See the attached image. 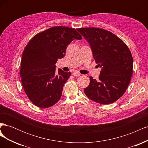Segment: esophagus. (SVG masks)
Segmentation results:
<instances>
[{
    "label": "esophagus",
    "mask_w": 148,
    "mask_h": 148,
    "mask_svg": "<svg viewBox=\"0 0 148 148\" xmlns=\"http://www.w3.org/2000/svg\"><path fill=\"white\" fill-rule=\"evenodd\" d=\"M73 76H75V77H79L80 75H81V73H79L78 71H75L72 73Z\"/></svg>",
    "instance_id": "obj_1"
}]
</instances>
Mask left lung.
Returning <instances> with one entry per match:
<instances>
[{"instance_id":"obj_1","label":"left lung","mask_w":148,"mask_h":148,"mask_svg":"<svg viewBox=\"0 0 148 148\" xmlns=\"http://www.w3.org/2000/svg\"><path fill=\"white\" fill-rule=\"evenodd\" d=\"M77 30L87 40L96 63L102 67L99 79L89 77L84 89L86 96L101 104H109L122 97L130 82L133 61L129 48L110 31L95 27Z\"/></svg>"}]
</instances>
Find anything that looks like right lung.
<instances>
[{"label":"right lung","mask_w":148,"mask_h":148,"mask_svg":"<svg viewBox=\"0 0 148 148\" xmlns=\"http://www.w3.org/2000/svg\"><path fill=\"white\" fill-rule=\"evenodd\" d=\"M82 39L75 28L57 26L29 40L22 54L20 75L26 95L36 106L48 108L59 101L71 72L60 69L56 72L55 64L73 40Z\"/></svg>","instance_id":"1"}]
</instances>
